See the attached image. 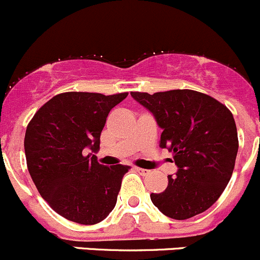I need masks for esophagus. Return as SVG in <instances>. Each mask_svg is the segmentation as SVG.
Masks as SVG:
<instances>
[{
  "instance_id": "esophagus-1",
  "label": "esophagus",
  "mask_w": 260,
  "mask_h": 260,
  "mask_svg": "<svg viewBox=\"0 0 260 260\" xmlns=\"http://www.w3.org/2000/svg\"><path fill=\"white\" fill-rule=\"evenodd\" d=\"M135 171H137L141 176H147V174H149V171H147V169H143V168H139V167H135Z\"/></svg>"
}]
</instances>
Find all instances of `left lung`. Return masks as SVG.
<instances>
[{
	"mask_svg": "<svg viewBox=\"0 0 260 260\" xmlns=\"http://www.w3.org/2000/svg\"><path fill=\"white\" fill-rule=\"evenodd\" d=\"M131 95L152 112L163 129L159 146L173 153L178 167L176 177L168 176L165 192L152 193L153 204L177 220L210 208L236 165L239 143L232 112L215 98L192 89Z\"/></svg>",
	"mask_w": 260,
	"mask_h": 260,
	"instance_id": "obj_1",
	"label": "left lung"
}]
</instances>
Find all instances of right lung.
Instances as JSON below:
<instances>
[{"label":"right lung","mask_w":260,"mask_h":260,"mask_svg":"<svg viewBox=\"0 0 260 260\" xmlns=\"http://www.w3.org/2000/svg\"><path fill=\"white\" fill-rule=\"evenodd\" d=\"M127 95L64 92L46 102L27 125V168L41 197L66 219L91 225L116 206L129 167L100 165L87 148L98 152L108 113Z\"/></svg>","instance_id":"obj_1"}]
</instances>
